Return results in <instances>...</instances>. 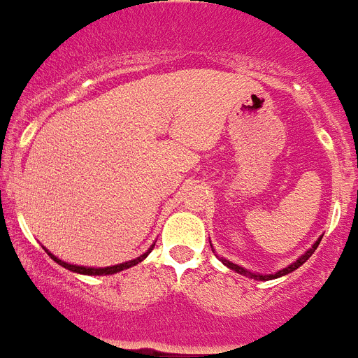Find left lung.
I'll return each mask as SVG.
<instances>
[{
  "label": "left lung",
  "instance_id": "1",
  "mask_svg": "<svg viewBox=\"0 0 358 358\" xmlns=\"http://www.w3.org/2000/svg\"><path fill=\"white\" fill-rule=\"evenodd\" d=\"M318 245H320V241H316L315 245H313V248H310L309 252H307V254H305V255H301L300 259L296 261V263L289 264V266H287V268L280 270V272H275V274H270V275H259V274H252V272H248V270H245V268H243V266H239V264H234V263H229V261H224V264H226V266H229V268H231V270H235V272H239V274H243V275H250V278H254V280H261V281H266V280H274V278H280V275H285V274H290V272H294V270L298 268V266H301V264H303L305 261L309 259L310 255L315 254V250L318 248Z\"/></svg>",
  "mask_w": 358,
  "mask_h": 358
}]
</instances>
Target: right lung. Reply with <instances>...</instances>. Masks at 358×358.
Instances as JSON below:
<instances>
[{"mask_svg":"<svg viewBox=\"0 0 358 358\" xmlns=\"http://www.w3.org/2000/svg\"><path fill=\"white\" fill-rule=\"evenodd\" d=\"M152 248H154V246H152ZM152 248H150V250H152ZM150 250H149V252H145L143 255H139L138 259L127 261V263H123V264H115V266H106V268H86V266H77V264L64 263V261H60V259H58V257H55L53 254H49V252H48V254L51 255V259L57 261L58 264H62L64 268L71 270V272H77V274H86V275H106V274H115V272H121V270L130 268V266H134V264L141 263V261H143L145 257H147V255L150 254Z\"/></svg>","mask_w":358,"mask_h":358,"instance_id":"1","label":"right lung"}]
</instances>
